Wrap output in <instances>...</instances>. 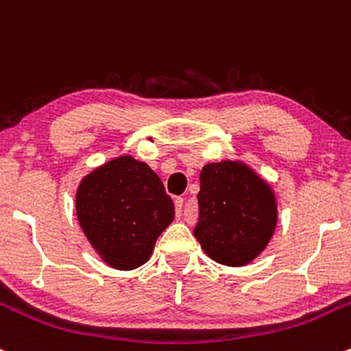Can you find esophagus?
<instances>
[{
	"mask_svg": "<svg viewBox=\"0 0 351 351\" xmlns=\"http://www.w3.org/2000/svg\"><path fill=\"white\" fill-rule=\"evenodd\" d=\"M183 198L182 197H178V198H175V208H176V215L178 217H182V210H183Z\"/></svg>",
	"mask_w": 351,
	"mask_h": 351,
	"instance_id": "34e87169",
	"label": "esophagus"
}]
</instances>
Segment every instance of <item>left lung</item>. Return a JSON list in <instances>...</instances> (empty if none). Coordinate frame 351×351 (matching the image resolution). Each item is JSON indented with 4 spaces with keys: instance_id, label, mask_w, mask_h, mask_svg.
Here are the masks:
<instances>
[{
    "instance_id": "left-lung-1",
    "label": "left lung",
    "mask_w": 351,
    "mask_h": 351,
    "mask_svg": "<svg viewBox=\"0 0 351 351\" xmlns=\"http://www.w3.org/2000/svg\"><path fill=\"white\" fill-rule=\"evenodd\" d=\"M193 234L215 263L242 267L267 247L278 223L271 185L241 161L208 163L200 173Z\"/></svg>"
}]
</instances>
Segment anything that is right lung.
Listing matches in <instances>:
<instances>
[{
	"instance_id": "1",
	"label": "right lung",
	"mask_w": 351,
	"mask_h": 351,
	"mask_svg": "<svg viewBox=\"0 0 351 351\" xmlns=\"http://www.w3.org/2000/svg\"><path fill=\"white\" fill-rule=\"evenodd\" d=\"M75 208L87 241L119 271L146 264L156 239L175 219L160 176L132 156L114 158L84 176Z\"/></svg>"
}]
</instances>
